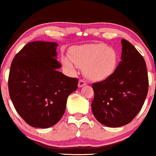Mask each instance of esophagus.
I'll use <instances>...</instances> for the list:
<instances>
[{"mask_svg":"<svg viewBox=\"0 0 156 156\" xmlns=\"http://www.w3.org/2000/svg\"><path fill=\"white\" fill-rule=\"evenodd\" d=\"M87 83L84 80H80L79 81V84H78V87H84V85H86Z\"/></svg>","mask_w":156,"mask_h":156,"instance_id":"1","label":"esophagus"}]
</instances>
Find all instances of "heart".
Returning a JSON list of instances; mask_svg holds the SVG:
<instances>
[{
    "instance_id": "b5f03b06",
    "label": "heart",
    "mask_w": 156,
    "mask_h": 156,
    "mask_svg": "<svg viewBox=\"0 0 156 156\" xmlns=\"http://www.w3.org/2000/svg\"><path fill=\"white\" fill-rule=\"evenodd\" d=\"M68 57L62 59V65L74 70L73 63L83 68L87 78L93 81L106 80L112 75L118 67L119 56L114 48L104 43L84 44L70 49Z\"/></svg>"
}]
</instances>
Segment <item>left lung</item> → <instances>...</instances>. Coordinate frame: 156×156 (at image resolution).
<instances>
[{"mask_svg":"<svg viewBox=\"0 0 156 156\" xmlns=\"http://www.w3.org/2000/svg\"><path fill=\"white\" fill-rule=\"evenodd\" d=\"M121 60L114 74L93 83L94 97L91 110L97 120L106 126L129 123L144 105L148 91L146 62L126 40H121Z\"/></svg>","mask_w":156,"mask_h":156,"instance_id":"left-lung-1","label":"left lung"}]
</instances>
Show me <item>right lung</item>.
I'll return each mask as SVG.
<instances>
[{
    "label": "right lung",
    "mask_w": 156,
    "mask_h": 156,
    "mask_svg": "<svg viewBox=\"0 0 156 156\" xmlns=\"http://www.w3.org/2000/svg\"><path fill=\"white\" fill-rule=\"evenodd\" d=\"M55 42L27 43L12 59L8 76L10 97L17 112L27 124L49 128L65 112L68 96L77 89L79 80L57 69Z\"/></svg>",
    "instance_id": "1"
}]
</instances>
